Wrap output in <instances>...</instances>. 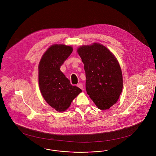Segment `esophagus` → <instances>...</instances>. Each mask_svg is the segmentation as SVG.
<instances>
[{
	"label": "esophagus",
	"instance_id": "1",
	"mask_svg": "<svg viewBox=\"0 0 156 156\" xmlns=\"http://www.w3.org/2000/svg\"><path fill=\"white\" fill-rule=\"evenodd\" d=\"M77 86H78V87H79L80 89H82V88H83V85H82V83H79V84H78V85H77Z\"/></svg>",
	"mask_w": 156,
	"mask_h": 156
}]
</instances>
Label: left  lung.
<instances>
[{
    "instance_id": "obj_1",
    "label": "left lung",
    "mask_w": 156,
    "mask_h": 156,
    "mask_svg": "<svg viewBox=\"0 0 156 156\" xmlns=\"http://www.w3.org/2000/svg\"><path fill=\"white\" fill-rule=\"evenodd\" d=\"M77 52L84 64L86 90L101 110L109 109L117 102L123 89V76L118 60L104 45H82Z\"/></svg>"
}]
</instances>
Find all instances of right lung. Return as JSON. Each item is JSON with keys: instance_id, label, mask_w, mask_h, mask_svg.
I'll return each mask as SVG.
<instances>
[{"instance_id": "right-lung-1", "label": "right lung", "mask_w": 156, "mask_h": 156, "mask_svg": "<svg viewBox=\"0 0 156 156\" xmlns=\"http://www.w3.org/2000/svg\"><path fill=\"white\" fill-rule=\"evenodd\" d=\"M73 50L71 45H51L42 55L38 67L41 94L46 102L59 112L67 111L82 92L78 87L73 86L60 70Z\"/></svg>"}]
</instances>
